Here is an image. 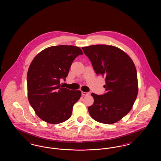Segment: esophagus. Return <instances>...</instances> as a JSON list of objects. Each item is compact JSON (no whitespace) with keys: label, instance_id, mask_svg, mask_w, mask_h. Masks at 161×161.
<instances>
[{"label":"esophagus","instance_id":"34e87169","mask_svg":"<svg viewBox=\"0 0 161 161\" xmlns=\"http://www.w3.org/2000/svg\"><path fill=\"white\" fill-rule=\"evenodd\" d=\"M81 93H82V95H83V96H88V95H90V93H89V92H84L82 91Z\"/></svg>","mask_w":161,"mask_h":161}]
</instances>
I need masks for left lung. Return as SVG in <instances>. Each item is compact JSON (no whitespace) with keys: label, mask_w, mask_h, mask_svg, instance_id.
I'll return each instance as SVG.
<instances>
[{"label":"left lung","mask_w":161,"mask_h":161,"mask_svg":"<svg viewBox=\"0 0 161 161\" xmlns=\"http://www.w3.org/2000/svg\"><path fill=\"white\" fill-rule=\"evenodd\" d=\"M82 49L96 74L106 78V93H92L94 102L89 112L97 122L116 123L130 112L138 95L135 65L128 54L116 46L98 45Z\"/></svg>","instance_id":"left-lung-1"}]
</instances>
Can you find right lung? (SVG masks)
I'll return each instance as SVG.
<instances>
[{"mask_svg":"<svg viewBox=\"0 0 161 161\" xmlns=\"http://www.w3.org/2000/svg\"><path fill=\"white\" fill-rule=\"evenodd\" d=\"M83 54L77 46H51L32 60L27 73L28 98L35 113L43 121L57 124L70 117L81 92L63 87L60 80H65L72 62Z\"/></svg>","mask_w":161,"mask_h":161,"instance_id":"obj_1","label":"right lung"}]
</instances>
